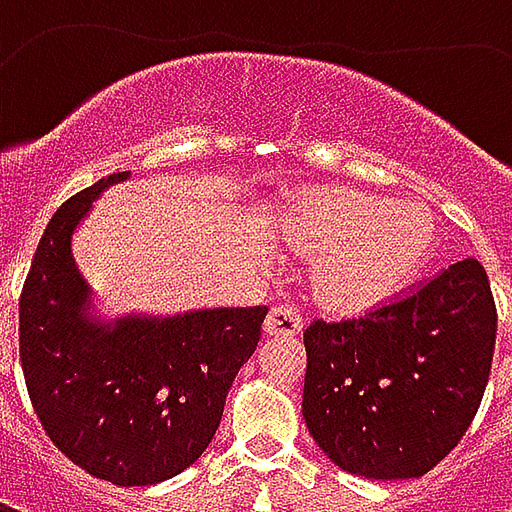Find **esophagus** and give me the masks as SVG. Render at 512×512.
Instances as JSON below:
<instances>
[{
	"label": "esophagus",
	"instance_id": "esophagus-1",
	"mask_svg": "<svg viewBox=\"0 0 512 512\" xmlns=\"http://www.w3.org/2000/svg\"><path fill=\"white\" fill-rule=\"evenodd\" d=\"M301 318L299 312L282 304V307H274V310L266 315V323H263V332L266 337H293V334L301 332Z\"/></svg>",
	"mask_w": 512,
	"mask_h": 512
}]
</instances>
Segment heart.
Wrapping results in <instances>:
<instances>
[{"label": "heart", "instance_id": "obj_1", "mask_svg": "<svg viewBox=\"0 0 512 512\" xmlns=\"http://www.w3.org/2000/svg\"><path fill=\"white\" fill-rule=\"evenodd\" d=\"M268 230L290 252L318 257L312 296L337 315H362L395 299L439 246L428 205L345 186H307L282 197L268 213Z\"/></svg>", "mask_w": 512, "mask_h": 512}]
</instances>
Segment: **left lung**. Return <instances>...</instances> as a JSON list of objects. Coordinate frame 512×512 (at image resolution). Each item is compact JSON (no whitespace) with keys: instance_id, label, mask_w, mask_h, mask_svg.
<instances>
[{"instance_id":"8db88e82","label":"left lung","mask_w":512,"mask_h":512,"mask_svg":"<svg viewBox=\"0 0 512 512\" xmlns=\"http://www.w3.org/2000/svg\"><path fill=\"white\" fill-rule=\"evenodd\" d=\"M494 343L485 268L474 257L458 260L365 318L312 323L304 332V422L343 472L422 477L472 425Z\"/></svg>"}]
</instances>
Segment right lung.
Here are the masks:
<instances>
[{
  "mask_svg": "<svg viewBox=\"0 0 512 512\" xmlns=\"http://www.w3.org/2000/svg\"><path fill=\"white\" fill-rule=\"evenodd\" d=\"M112 172L51 216L18 304L21 367L57 450L98 480L156 485L208 450L266 307L104 318L73 257V235Z\"/></svg>",
  "mask_w": 512,
  "mask_h": 512,
  "instance_id": "right-lung-1",
  "label": "right lung"
}]
</instances>
